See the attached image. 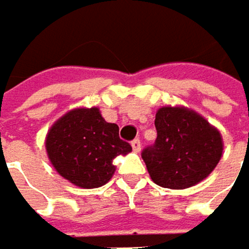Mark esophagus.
I'll return each instance as SVG.
<instances>
[{"label":"esophagus","mask_w":249,"mask_h":249,"mask_svg":"<svg viewBox=\"0 0 249 249\" xmlns=\"http://www.w3.org/2000/svg\"><path fill=\"white\" fill-rule=\"evenodd\" d=\"M131 146H133V149H134L136 153H139V151H141V148H142V143H141L139 139H134V141L131 142Z\"/></svg>","instance_id":"34e87169"}]
</instances>
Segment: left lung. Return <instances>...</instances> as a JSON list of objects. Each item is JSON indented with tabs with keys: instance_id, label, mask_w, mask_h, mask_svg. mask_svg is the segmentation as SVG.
<instances>
[{
	"instance_id": "obj_1",
	"label": "left lung",
	"mask_w": 249,
	"mask_h": 249,
	"mask_svg": "<svg viewBox=\"0 0 249 249\" xmlns=\"http://www.w3.org/2000/svg\"><path fill=\"white\" fill-rule=\"evenodd\" d=\"M157 139L142 159L151 180L168 189H187L213 172L222 157L219 130L184 106H165L156 113Z\"/></svg>"
}]
</instances>
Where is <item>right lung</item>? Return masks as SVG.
<instances>
[{
  "mask_svg": "<svg viewBox=\"0 0 249 249\" xmlns=\"http://www.w3.org/2000/svg\"><path fill=\"white\" fill-rule=\"evenodd\" d=\"M45 149L58 175L81 189H95L110 181L116 171L113 160L131 146L119 139V127L107 122L98 107H77L53 124Z\"/></svg>",
  "mask_w": 249,
  "mask_h": 249,
  "instance_id": "obj_1",
  "label": "right lung"
}]
</instances>
